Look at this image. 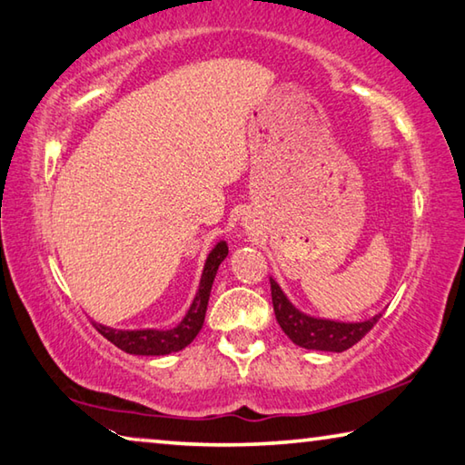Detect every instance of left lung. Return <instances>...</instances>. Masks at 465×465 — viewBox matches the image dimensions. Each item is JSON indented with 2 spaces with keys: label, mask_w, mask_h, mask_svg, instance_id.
Masks as SVG:
<instances>
[{
  "label": "left lung",
  "mask_w": 465,
  "mask_h": 465,
  "mask_svg": "<svg viewBox=\"0 0 465 465\" xmlns=\"http://www.w3.org/2000/svg\"><path fill=\"white\" fill-rule=\"evenodd\" d=\"M272 282V302L273 312L278 319L282 331L292 339V343L304 349H314V351H332L341 353L353 347L357 341H361L373 329V324L380 321L381 314H376L370 321L363 322H339L316 319V316L304 314L302 311L290 302L288 296L283 294L280 283L273 278Z\"/></svg>",
  "instance_id": "left-lung-1"
}]
</instances>
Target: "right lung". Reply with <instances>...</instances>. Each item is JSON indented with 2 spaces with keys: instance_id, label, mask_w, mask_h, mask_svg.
<instances>
[{
  "instance_id": "right-lung-1",
  "label": "right lung",
  "mask_w": 465,
  "mask_h": 465,
  "mask_svg": "<svg viewBox=\"0 0 465 465\" xmlns=\"http://www.w3.org/2000/svg\"><path fill=\"white\" fill-rule=\"evenodd\" d=\"M228 255V245L224 241H220L210 251L203 263L202 280L195 298L190 306V311L185 312L182 322L173 329L159 331V329H136V331H122V329H110L104 324L94 322V327L102 332V335L116 345L122 351L130 355H169L175 351H182L198 335L203 319H206V308L210 300V290L214 283L216 272L220 263L224 262Z\"/></svg>"
}]
</instances>
